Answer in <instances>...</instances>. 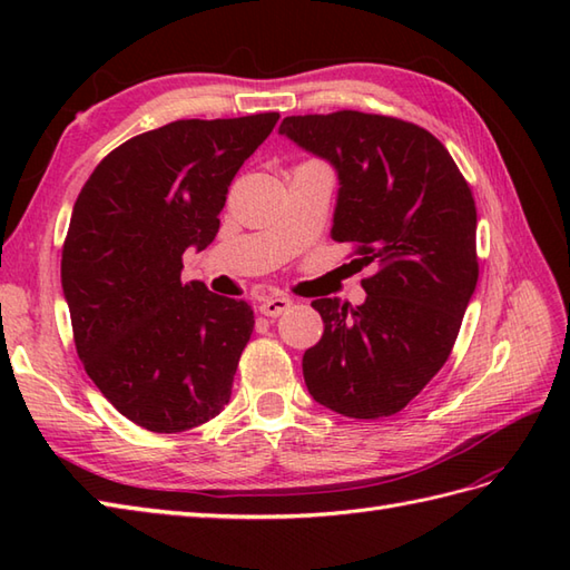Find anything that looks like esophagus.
<instances>
[{
	"instance_id": "34e87169",
	"label": "esophagus",
	"mask_w": 570,
	"mask_h": 570,
	"mask_svg": "<svg viewBox=\"0 0 570 570\" xmlns=\"http://www.w3.org/2000/svg\"><path fill=\"white\" fill-rule=\"evenodd\" d=\"M292 306H294V301L286 298V296H266V298H262L259 313H262V316L276 318V316H282V313H286Z\"/></svg>"
}]
</instances>
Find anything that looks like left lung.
<instances>
[{"mask_svg": "<svg viewBox=\"0 0 570 570\" xmlns=\"http://www.w3.org/2000/svg\"><path fill=\"white\" fill-rule=\"evenodd\" d=\"M298 147L341 180L331 237L374 266L365 304L313 301L325 323L306 350L311 396L350 419L402 411L439 372L478 284V210L453 156L404 119L341 110L286 117Z\"/></svg>", "mask_w": 570, "mask_h": 570, "instance_id": "8db88e82", "label": "left lung"}]
</instances>
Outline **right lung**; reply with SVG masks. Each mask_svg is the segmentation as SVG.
Masks as SVG:
<instances>
[{
  "mask_svg": "<svg viewBox=\"0 0 570 570\" xmlns=\"http://www.w3.org/2000/svg\"><path fill=\"white\" fill-rule=\"evenodd\" d=\"M278 112L178 119L119 144L72 205L60 259L72 341L95 386L154 433L215 419L254 311L180 282L184 252L220 229L227 188Z\"/></svg>",
  "mask_w": 570,
  "mask_h": 570,
  "instance_id": "1",
  "label": "right lung"
}]
</instances>
